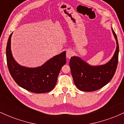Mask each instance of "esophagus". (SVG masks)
I'll use <instances>...</instances> for the list:
<instances>
[{
	"instance_id": "34e87169",
	"label": "esophagus",
	"mask_w": 124,
	"mask_h": 124,
	"mask_svg": "<svg viewBox=\"0 0 124 124\" xmlns=\"http://www.w3.org/2000/svg\"><path fill=\"white\" fill-rule=\"evenodd\" d=\"M73 53L72 51L68 50L66 51V57L68 58H70L72 56H73Z\"/></svg>"
}]
</instances>
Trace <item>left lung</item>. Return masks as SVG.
<instances>
[{"label":"left lung","instance_id":"left-lung-1","mask_svg":"<svg viewBox=\"0 0 124 124\" xmlns=\"http://www.w3.org/2000/svg\"><path fill=\"white\" fill-rule=\"evenodd\" d=\"M116 40V48L113 56L104 65L92 66L78 56L71 57L69 66L75 85L80 90L93 92L106 86L111 80L118 62L119 45L117 37L111 28Z\"/></svg>","mask_w":124,"mask_h":124}]
</instances>
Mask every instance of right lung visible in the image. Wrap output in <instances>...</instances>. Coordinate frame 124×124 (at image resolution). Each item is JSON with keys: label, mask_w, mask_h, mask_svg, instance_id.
<instances>
[{"label": "right lung", "mask_w": 124, "mask_h": 124, "mask_svg": "<svg viewBox=\"0 0 124 124\" xmlns=\"http://www.w3.org/2000/svg\"><path fill=\"white\" fill-rule=\"evenodd\" d=\"M12 34L10 35L7 44L6 59L13 79L18 86L32 93L50 92L56 85L61 68L66 62V52L54 56L41 66L27 68L21 66L13 57L11 51Z\"/></svg>", "instance_id": "1"}]
</instances>
